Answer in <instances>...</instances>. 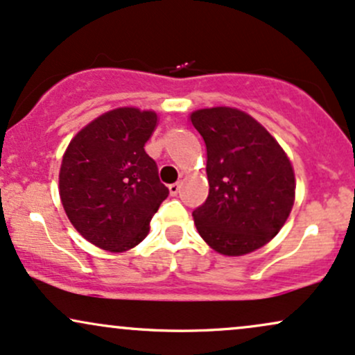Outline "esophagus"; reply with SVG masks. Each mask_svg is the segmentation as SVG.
Segmentation results:
<instances>
[{
  "label": "esophagus",
  "instance_id": "1",
  "mask_svg": "<svg viewBox=\"0 0 355 355\" xmlns=\"http://www.w3.org/2000/svg\"><path fill=\"white\" fill-rule=\"evenodd\" d=\"M168 190H170V195L175 197V195L180 191V183H172V185H168Z\"/></svg>",
  "mask_w": 355,
  "mask_h": 355
}]
</instances>
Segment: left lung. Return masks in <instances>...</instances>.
<instances>
[{"label": "left lung", "mask_w": 355, "mask_h": 355, "mask_svg": "<svg viewBox=\"0 0 355 355\" xmlns=\"http://www.w3.org/2000/svg\"><path fill=\"white\" fill-rule=\"evenodd\" d=\"M207 146L209 197L193 210L198 234L223 255L263 247L282 229L295 197L291 162L259 121L237 108L190 116Z\"/></svg>", "instance_id": "left-lung-1"}]
</instances>
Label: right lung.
<instances>
[{
	"label": "right lung",
	"instance_id": "1",
	"mask_svg": "<svg viewBox=\"0 0 355 355\" xmlns=\"http://www.w3.org/2000/svg\"><path fill=\"white\" fill-rule=\"evenodd\" d=\"M157 113L116 108L76 133L63 155L60 197L68 218L93 245L123 252L138 245L168 189L145 152Z\"/></svg>",
	"mask_w": 355,
	"mask_h": 355
}]
</instances>
